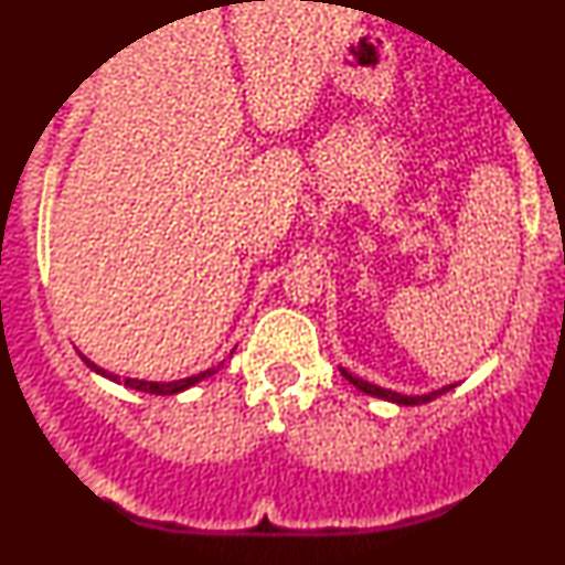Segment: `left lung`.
<instances>
[{"label": "left lung", "mask_w": 565, "mask_h": 565, "mask_svg": "<svg viewBox=\"0 0 565 565\" xmlns=\"http://www.w3.org/2000/svg\"><path fill=\"white\" fill-rule=\"evenodd\" d=\"M340 372H342V377H345V380L350 382V385L359 387L361 393L372 395V398L391 401V404H395V406H419V404H427V401L438 398V395L449 393V391H454V387H457V382H454V385H444V387H438V391H430V393H423V395H404V393L387 391V387L372 385V382H366V380H361V377H353V374H350L348 369H342V366H340Z\"/></svg>", "instance_id": "1"}]
</instances>
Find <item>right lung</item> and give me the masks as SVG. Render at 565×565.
I'll return each instance as SVG.
<instances>
[{"label": "right lung", "mask_w": 565, "mask_h": 565, "mask_svg": "<svg viewBox=\"0 0 565 565\" xmlns=\"http://www.w3.org/2000/svg\"><path fill=\"white\" fill-rule=\"evenodd\" d=\"M231 353H233V350H231ZM79 355H82V353H79ZM82 361H84V364H87L89 369H93L95 374H100V377H106V380L116 382V385H121V377H119V374L106 372V369H100L97 364H93V361H89L87 355H82ZM223 364H225V361H220L217 366L204 369V372L193 374V377H185V380H172V382H151V380L125 377V385L129 387V391H140V393H151V395H178V393L188 391V387L199 385L201 380H206V377H212V374H217V372H220V366H223Z\"/></svg>", "instance_id": "obj_1"}]
</instances>
